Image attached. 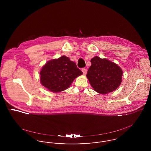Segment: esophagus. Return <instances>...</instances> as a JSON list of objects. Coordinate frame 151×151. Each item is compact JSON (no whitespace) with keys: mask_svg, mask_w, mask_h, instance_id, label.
Returning a JSON list of instances; mask_svg holds the SVG:
<instances>
[{"mask_svg":"<svg viewBox=\"0 0 151 151\" xmlns=\"http://www.w3.org/2000/svg\"><path fill=\"white\" fill-rule=\"evenodd\" d=\"M81 70H82V72H83V74L84 75H86V73H87V70H86V68H83Z\"/></svg>","mask_w":151,"mask_h":151,"instance_id":"esophagus-1","label":"esophagus"}]
</instances>
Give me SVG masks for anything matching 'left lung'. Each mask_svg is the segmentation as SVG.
<instances>
[{"label": "left lung", "mask_w": 151, "mask_h": 151, "mask_svg": "<svg viewBox=\"0 0 151 151\" xmlns=\"http://www.w3.org/2000/svg\"><path fill=\"white\" fill-rule=\"evenodd\" d=\"M86 78L94 90L102 94H106L116 90L122 81L123 71L113 62L97 56L91 60Z\"/></svg>", "instance_id": "8db88e82"}]
</instances>
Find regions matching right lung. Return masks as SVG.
<instances>
[{
	"instance_id": "obj_1",
	"label": "right lung",
	"mask_w": 151,
	"mask_h": 151,
	"mask_svg": "<svg viewBox=\"0 0 151 151\" xmlns=\"http://www.w3.org/2000/svg\"><path fill=\"white\" fill-rule=\"evenodd\" d=\"M82 74L74 62L63 55L43 65L40 72V82L49 91L58 93L68 89L73 81Z\"/></svg>"
}]
</instances>
